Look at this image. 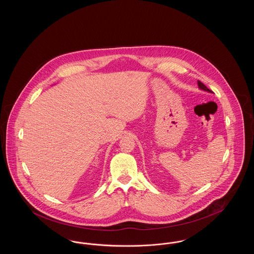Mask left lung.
<instances>
[{
	"mask_svg": "<svg viewBox=\"0 0 254 254\" xmlns=\"http://www.w3.org/2000/svg\"><path fill=\"white\" fill-rule=\"evenodd\" d=\"M198 85H199V87L201 88V89H203V90H205V91H208V92H212L210 89H208L206 86H205L202 82H200V81H198Z\"/></svg>",
	"mask_w": 254,
	"mask_h": 254,
	"instance_id": "8db88e82",
	"label": "left lung"
}]
</instances>
